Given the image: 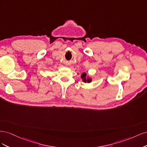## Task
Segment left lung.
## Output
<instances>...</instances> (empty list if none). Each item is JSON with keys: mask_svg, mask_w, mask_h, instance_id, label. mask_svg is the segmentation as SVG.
I'll use <instances>...</instances> for the list:
<instances>
[{"mask_svg": "<svg viewBox=\"0 0 147 147\" xmlns=\"http://www.w3.org/2000/svg\"><path fill=\"white\" fill-rule=\"evenodd\" d=\"M81 78L83 79V81L85 83H90L91 82V78L86 77V74L83 73L81 75Z\"/></svg>", "mask_w": 147, "mask_h": 147, "instance_id": "left-lung-1", "label": "left lung"}]
</instances>
